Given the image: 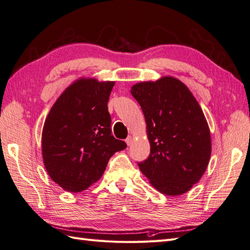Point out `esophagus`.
<instances>
[{"label": "esophagus", "instance_id": "obj_1", "mask_svg": "<svg viewBox=\"0 0 250 250\" xmlns=\"http://www.w3.org/2000/svg\"><path fill=\"white\" fill-rule=\"evenodd\" d=\"M125 142H126V144H127L128 146H130L131 144H132V142H133V139H132V137H130V135H129V137H128V138L125 140Z\"/></svg>", "mask_w": 250, "mask_h": 250}]
</instances>
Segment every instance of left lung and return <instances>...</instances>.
I'll return each instance as SVG.
<instances>
[{
  "instance_id": "obj_1",
  "label": "left lung",
  "mask_w": 250,
  "mask_h": 250,
  "mask_svg": "<svg viewBox=\"0 0 250 250\" xmlns=\"http://www.w3.org/2000/svg\"><path fill=\"white\" fill-rule=\"evenodd\" d=\"M130 92L145 116L150 142V154L138 164L140 170L165 195L188 192L210 157L209 128L200 105L174 77L137 83Z\"/></svg>"
}]
</instances>
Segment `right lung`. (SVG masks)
Listing matches in <instances>:
<instances>
[{
	"mask_svg": "<svg viewBox=\"0 0 250 250\" xmlns=\"http://www.w3.org/2000/svg\"><path fill=\"white\" fill-rule=\"evenodd\" d=\"M113 85V81L78 79L60 95L44 121V167L65 191L86 190L100 179L109 158L127 147L111 134L107 102Z\"/></svg>",
	"mask_w": 250,
	"mask_h": 250,
	"instance_id": "add662e5",
	"label": "right lung"
}]
</instances>
